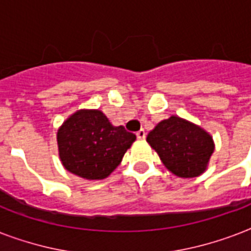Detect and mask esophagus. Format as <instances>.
I'll use <instances>...</instances> for the list:
<instances>
[{
	"label": "esophagus",
	"mask_w": 251,
	"mask_h": 251,
	"mask_svg": "<svg viewBox=\"0 0 251 251\" xmlns=\"http://www.w3.org/2000/svg\"><path fill=\"white\" fill-rule=\"evenodd\" d=\"M137 138L138 139H145L146 138V131L143 129H141L139 131H137Z\"/></svg>",
	"instance_id": "1"
}]
</instances>
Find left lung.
Here are the masks:
<instances>
[{"mask_svg":"<svg viewBox=\"0 0 251 251\" xmlns=\"http://www.w3.org/2000/svg\"><path fill=\"white\" fill-rule=\"evenodd\" d=\"M147 142L168 171L183 178L202 175L215 149L210 134L176 116L159 122L149 133Z\"/></svg>","mask_w":251,"mask_h":251,"instance_id":"1","label":"left lung"}]
</instances>
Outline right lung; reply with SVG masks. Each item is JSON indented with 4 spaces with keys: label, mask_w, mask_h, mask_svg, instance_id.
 <instances>
[{
    "label": "right lung",
    "mask_w": 251,
    "mask_h": 251,
    "mask_svg": "<svg viewBox=\"0 0 251 251\" xmlns=\"http://www.w3.org/2000/svg\"><path fill=\"white\" fill-rule=\"evenodd\" d=\"M124 126H113L100 110H78L57 133L65 169L86 179H102L120 165L135 141Z\"/></svg>",
    "instance_id": "right-lung-1"
}]
</instances>
